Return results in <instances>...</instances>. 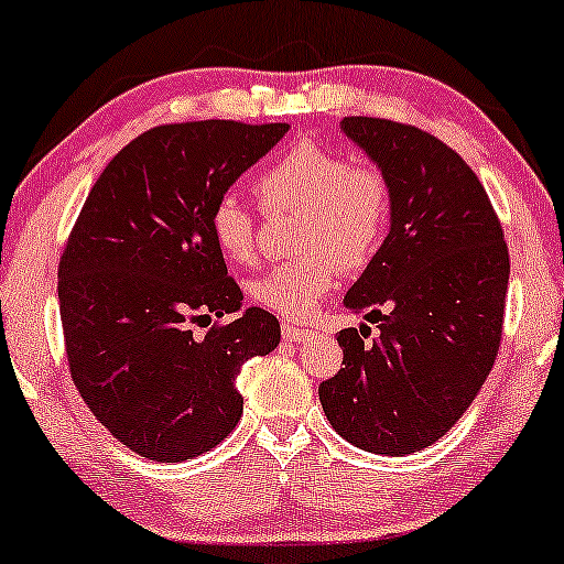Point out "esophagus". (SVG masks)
<instances>
[{"label": "esophagus", "mask_w": 564, "mask_h": 564, "mask_svg": "<svg viewBox=\"0 0 564 564\" xmlns=\"http://www.w3.org/2000/svg\"><path fill=\"white\" fill-rule=\"evenodd\" d=\"M281 334H283V341H302V339H307L313 332H310V328L294 326V323H283Z\"/></svg>", "instance_id": "1"}]
</instances>
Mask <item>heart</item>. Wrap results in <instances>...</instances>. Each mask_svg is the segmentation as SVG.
<instances>
[{"mask_svg":"<svg viewBox=\"0 0 564 564\" xmlns=\"http://www.w3.org/2000/svg\"><path fill=\"white\" fill-rule=\"evenodd\" d=\"M264 212L302 209L300 260L278 262L251 281V296L270 313L304 321L332 294L347 270H360L377 257L392 223L390 177L373 164H352L326 142H291L257 180ZM217 251L232 264L257 257L254 212L225 193L209 212Z\"/></svg>","mask_w":564,"mask_h":564,"instance_id":"obj_1","label":"heart"}]
</instances>
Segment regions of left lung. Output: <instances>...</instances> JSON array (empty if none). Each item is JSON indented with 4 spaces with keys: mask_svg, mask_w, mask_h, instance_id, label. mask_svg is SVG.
Returning <instances> with one entry per match:
<instances>
[{
    "mask_svg": "<svg viewBox=\"0 0 564 564\" xmlns=\"http://www.w3.org/2000/svg\"><path fill=\"white\" fill-rule=\"evenodd\" d=\"M341 129L392 185V225L345 304L339 371L318 387L328 422L368 453L424 451L477 398L496 364L509 249L469 164L424 129L347 116Z\"/></svg>",
    "mask_w": 564,
    "mask_h": 564,
    "instance_id": "8db88e82",
    "label": "left lung"
}]
</instances>
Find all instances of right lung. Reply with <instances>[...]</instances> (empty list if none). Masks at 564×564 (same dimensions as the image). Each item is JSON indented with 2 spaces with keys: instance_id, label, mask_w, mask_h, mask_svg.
<instances>
[{
  "instance_id": "add662e5",
  "label": "right lung",
  "mask_w": 564,
  "mask_h": 564,
  "mask_svg": "<svg viewBox=\"0 0 564 564\" xmlns=\"http://www.w3.org/2000/svg\"><path fill=\"white\" fill-rule=\"evenodd\" d=\"M289 124H161L111 159L84 200L57 268L66 358L97 422L151 462H187L236 430V379L273 352V313H238L243 291L209 212ZM215 314L204 337L195 326Z\"/></svg>"
}]
</instances>
